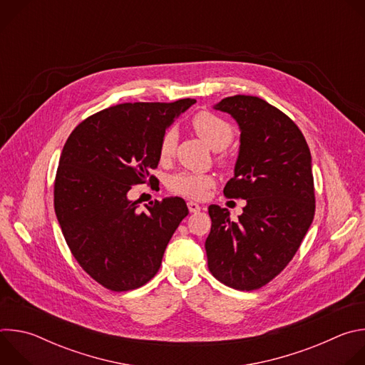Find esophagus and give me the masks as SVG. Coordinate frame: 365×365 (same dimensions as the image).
I'll list each match as a JSON object with an SVG mask.
<instances>
[{
    "mask_svg": "<svg viewBox=\"0 0 365 365\" xmlns=\"http://www.w3.org/2000/svg\"><path fill=\"white\" fill-rule=\"evenodd\" d=\"M187 207H189V211L190 212H199L200 211V206L196 203V202H187Z\"/></svg>",
    "mask_w": 365,
    "mask_h": 365,
    "instance_id": "1",
    "label": "esophagus"
}]
</instances>
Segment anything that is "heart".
Returning <instances> with one entry per match:
<instances>
[{"label":"heart","instance_id":"b5f03b06","mask_svg":"<svg viewBox=\"0 0 365 365\" xmlns=\"http://www.w3.org/2000/svg\"><path fill=\"white\" fill-rule=\"evenodd\" d=\"M192 125L196 134L212 150H222L231 143L234 137L232 127L227 121L207 111L196 114L192 120ZM176 137L178 134L175 130H169L165 133L160 143L162 159H166L172 154L176 143ZM211 186H212V178L207 175H200V173L182 172L169 179V189L172 192L186 197H193V199L203 197Z\"/></svg>","mask_w":365,"mask_h":365}]
</instances>
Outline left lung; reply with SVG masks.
Masks as SVG:
<instances>
[{"label":"left lung","mask_w":365,"mask_h":365,"mask_svg":"<svg viewBox=\"0 0 365 365\" xmlns=\"http://www.w3.org/2000/svg\"><path fill=\"white\" fill-rule=\"evenodd\" d=\"M214 108L230 114L241 131L234 178L224 195L247 205L237 222L225 207H207V267L232 289L255 290L289 264L314 221L310 150L299 127L262 98L228 96Z\"/></svg>","instance_id":"1"}]
</instances>
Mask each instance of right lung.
Wrapping results in <instances>:
<instances>
[{"mask_svg":"<svg viewBox=\"0 0 365 365\" xmlns=\"http://www.w3.org/2000/svg\"><path fill=\"white\" fill-rule=\"evenodd\" d=\"M195 102L120 103L82 121L65 143L55 212L76 262L103 287L127 292L145 284L189 214L178 196L148 202L140 212L128 190L158 168L166 128Z\"/></svg>","mask_w":365,"mask_h":365,"instance_id":"add662e5","label":"right lung"}]
</instances>
